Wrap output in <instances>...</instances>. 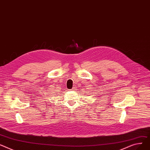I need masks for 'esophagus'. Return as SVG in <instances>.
Masks as SVG:
<instances>
[{
  "label": "esophagus",
  "instance_id": "obj_1",
  "mask_svg": "<svg viewBox=\"0 0 150 150\" xmlns=\"http://www.w3.org/2000/svg\"><path fill=\"white\" fill-rule=\"evenodd\" d=\"M71 90H76V88H74V87L73 88V89H71Z\"/></svg>",
  "mask_w": 150,
  "mask_h": 150
}]
</instances>
